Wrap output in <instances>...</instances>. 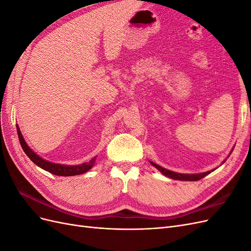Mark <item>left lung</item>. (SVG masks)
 <instances>
[{
    "label": "left lung",
    "mask_w": 251,
    "mask_h": 251,
    "mask_svg": "<svg viewBox=\"0 0 251 251\" xmlns=\"http://www.w3.org/2000/svg\"><path fill=\"white\" fill-rule=\"evenodd\" d=\"M150 162H151V165L155 166V168H156L159 172L162 173V174L164 175V176L169 177V178H171V179H174V180H181V181H198V180L204 178L205 176H207V175L210 174L211 172L215 171V170H211V171L205 172V173H201V174H179V173H175V172L169 171V170H166V169H163L162 166L158 165V164H156V163H154V162H151V161H150ZM224 162H225V161H224Z\"/></svg>",
    "instance_id": "obj_1"
}]
</instances>
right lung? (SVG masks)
Instances as JSON below:
<instances>
[{
    "mask_svg": "<svg viewBox=\"0 0 251 251\" xmlns=\"http://www.w3.org/2000/svg\"><path fill=\"white\" fill-rule=\"evenodd\" d=\"M17 131H18V136L20 139V143L22 149L24 150L25 154L29 157L30 160H31L34 164L37 166H40L41 169L47 171L53 175H57V176H75V175H80V174H85L89 170L93 168V165L95 163L96 157L92 158L89 162L86 163H81L78 165H65V164H58V163H53L49 162L47 160H45L42 157L37 155L35 151H33L31 149L28 147V144L26 143L24 137L20 131V127L17 125Z\"/></svg>",
    "mask_w": 251,
    "mask_h": 251,
    "instance_id": "1",
    "label": "right lung"
}]
</instances>
